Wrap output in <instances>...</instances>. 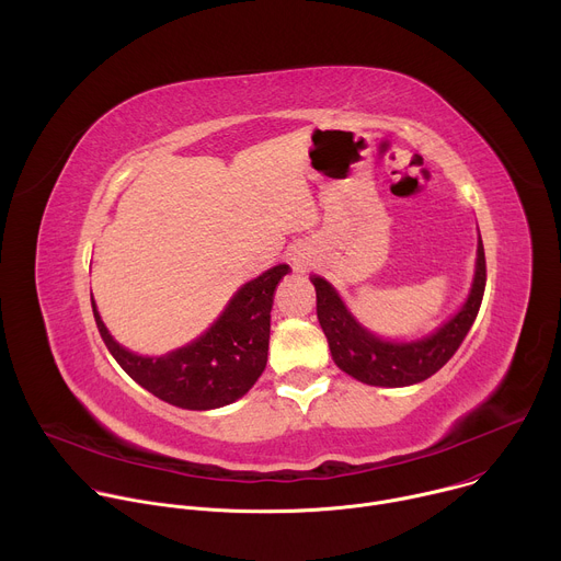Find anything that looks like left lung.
Returning a JSON list of instances; mask_svg holds the SVG:
<instances>
[{
	"label": "left lung",
	"instance_id": "1",
	"mask_svg": "<svg viewBox=\"0 0 561 561\" xmlns=\"http://www.w3.org/2000/svg\"><path fill=\"white\" fill-rule=\"evenodd\" d=\"M317 293V319L333 362L357 381L381 388L413 386L435 375L459 348L470 331L486 286V257L482 237H477V260L470 290L459 310L433 333L417 340H390L362 327L340 293L324 277H310Z\"/></svg>",
	"mask_w": 561,
	"mask_h": 561
}]
</instances>
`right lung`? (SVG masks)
<instances>
[{
    "label": "right lung",
    "mask_w": 561,
    "mask_h": 561,
    "mask_svg": "<svg viewBox=\"0 0 561 561\" xmlns=\"http://www.w3.org/2000/svg\"><path fill=\"white\" fill-rule=\"evenodd\" d=\"M288 264H277L239 288L215 322L193 342L164 355L122 346L98 310V331L115 362L148 392L186 411H213L244 397L266 368L273 295Z\"/></svg>",
    "instance_id": "right-lung-1"
}]
</instances>
